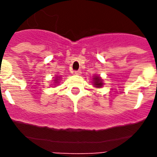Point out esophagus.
I'll return each instance as SVG.
<instances>
[{
	"label": "esophagus",
	"instance_id": "obj_1",
	"mask_svg": "<svg viewBox=\"0 0 157 157\" xmlns=\"http://www.w3.org/2000/svg\"><path fill=\"white\" fill-rule=\"evenodd\" d=\"M75 74L76 75H78V76H80L81 74V70H78V71H75Z\"/></svg>",
	"mask_w": 157,
	"mask_h": 157
}]
</instances>
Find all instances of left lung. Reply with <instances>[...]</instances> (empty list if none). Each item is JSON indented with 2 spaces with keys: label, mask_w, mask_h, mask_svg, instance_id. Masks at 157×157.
Returning a JSON list of instances; mask_svg holds the SVG:
<instances>
[{
  "label": "left lung",
  "mask_w": 157,
  "mask_h": 157,
  "mask_svg": "<svg viewBox=\"0 0 157 157\" xmlns=\"http://www.w3.org/2000/svg\"><path fill=\"white\" fill-rule=\"evenodd\" d=\"M93 85L96 88H101L103 86V81H102L100 76H94V78H93Z\"/></svg>",
  "instance_id": "1"
}]
</instances>
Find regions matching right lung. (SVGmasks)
<instances>
[{"label":"right lung","instance_id":"add662e5","mask_svg":"<svg viewBox=\"0 0 157 157\" xmlns=\"http://www.w3.org/2000/svg\"><path fill=\"white\" fill-rule=\"evenodd\" d=\"M59 77H56V80H54V81H55V82H54V83H55V84L59 83V81H59Z\"/></svg>","mask_w":157,"mask_h":157}]
</instances>
